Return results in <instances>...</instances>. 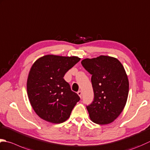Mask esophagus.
<instances>
[{"instance_id":"esophagus-1","label":"esophagus","mask_w":150,"mask_h":150,"mask_svg":"<svg viewBox=\"0 0 150 150\" xmlns=\"http://www.w3.org/2000/svg\"><path fill=\"white\" fill-rule=\"evenodd\" d=\"M77 94L79 95V97H80V98H81V96H82V92H81V91H78Z\"/></svg>"}]
</instances>
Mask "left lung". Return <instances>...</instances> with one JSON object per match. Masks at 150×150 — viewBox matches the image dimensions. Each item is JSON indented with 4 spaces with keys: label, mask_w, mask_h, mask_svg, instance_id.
<instances>
[{
    "label": "left lung",
    "mask_w": 150,
    "mask_h": 150,
    "mask_svg": "<svg viewBox=\"0 0 150 150\" xmlns=\"http://www.w3.org/2000/svg\"><path fill=\"white\" fill-rule=\"evenodd\" d=\"M81 64L92 75L93 102L86 107L93 122L106 125L124 110L129 93V80L122 63L116 58L101 55L85 58Z\"/></svg>",
    "instance_id": "8db88e82"
}]
</instances>
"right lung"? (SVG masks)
<instances>
[{
    "label": "right lung",
    "instance_id": "1",
    "mask_svg": "<svg viewBox=\"0 0 150 150\" xmlns=\"http://www.w3.org/2000/svg\"><path fill=\"white\" fill-rule=\"evenodd\" d=\"M80 60L75 56L47 54L32 66L26 82L27 94L34 112L42 119L60 124L69 118L80 98L64 77Z\"/></svg>",
    "mask_w": 150,
    "mask_h": 150
}]
</instances>
